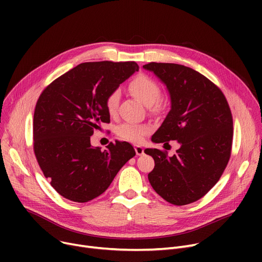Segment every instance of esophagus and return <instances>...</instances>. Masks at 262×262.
I'll return each instance as SVG.
<instances>
[{
	"instance_id": "1",
	"label": "esophagus",
	"mask_w": 262,
	"mask_h": 262,
	"mask_svg": "<svg viewBox=\"0 0 262 262\" xmlns=\"http://www.w3.org/2000/svg\"><path fill=\"white\" fill-rule=\"evenodd\" d=\"M135 150H136V154L138 156L144 154V148L140 145H135Z\"/></svg>"
}]
</instances>
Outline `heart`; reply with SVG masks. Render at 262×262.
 <instances>
[{
  "instance_id": "obj_1",
  "label": "heart",
  "mask_w": 262,
  "mask_h": 262,
  "mask_svg": "<svg viewBox=\"0 0 262 262\" xmlns=\"http://www.w3.org/2000/svg\"><path fill=\"white\" fill-rule=\"evenodd\" d=\"M128 90L130 93L142 102L145 106L158 108L160 106L158 100L160 98L161 90L157 82L145 74L137 75L128 84ZM120 102L119 90L110 92L105 101V107L110 116H115L118 112ZM149 128L146 125L136 123H123L117 128V134L120 138L134 143H139L143 140L144 136L148 133Z\"/></svg>"
}]
</instances>
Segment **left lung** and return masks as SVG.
Here are the masks:
<instances>
[{"label":"left lung","mask_w":262,"mask_h":262,"mask_svg":"<svg viewBox=\"0 0 262 262\" xmlns=\"http://www.w3.org/2000/svg\"><path fill=\"white\" fill-rule=\"evenodd\" d=\"M143 68L167 86L171 100L170 112L152 141L175 140L181 145L172 157L157 148L144 150L155 161L149 184L173 205L193 203L217 183L228 163L233 132L230 108L223 92L193 69L163 62Z\"/></svg>","instance_id":"8db88e82"}]
</instances>
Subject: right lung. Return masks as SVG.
<instances>
[{
    "instance_id": "add662e5",
    "label": "right lung",
    "mask_w": 262,
    "mask_h": 262,
    "mask_svg": "<svg viewBox=\"0 0 262 262\" xmlns=\"http://www.w3.org/2000/svg\"><path fill=\"white\" fill-rule=\"evenodd\" d=\"M139 70L135 61L82 62L42 91L34 114V152L51 186L73 202L101 195L136 155L128 142L109 143L104 152L90 143L110 122L107 95Z\"/></svg>"
}]
</instances>
